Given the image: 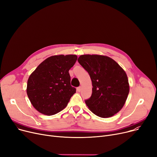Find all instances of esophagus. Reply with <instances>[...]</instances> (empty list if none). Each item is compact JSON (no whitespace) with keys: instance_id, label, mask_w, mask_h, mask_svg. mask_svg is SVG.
I'll return each instance as SVG.
<instances>
[{"instance_id":"1","label":"esophagus","mask_w":157,"mask_h":157,"mask_svg":"<svg viewBox=\"0 0 157 157\" xmlns=\"http://www.w3.org/2000/svg\"><path fill=\"white\" fill-rule=\"evenodd\" d=\"M77 90H78V92H81V86H79V87H78L77 88Z\"/></svg>"}]
</instances>
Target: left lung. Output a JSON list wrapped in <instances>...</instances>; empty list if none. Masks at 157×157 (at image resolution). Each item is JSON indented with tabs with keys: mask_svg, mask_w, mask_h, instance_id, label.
Instances as JSON below:
<instances>
[{
	"mask_svg": "<svg viewBox=\"0 0 157 157\" xmlns=\"http://www.w3.org/2000/svg\"><path fill=\"white\" fill-rule=\"evenodd\" d=\"M78 62L89 74L92 94L85 103L97 116L113 117L121 110L129 93L125 72L111 58L97 55H81Z\"/></svg>",
	"mask_w": 157,
	"mask_h": 157,
	"instance_id": "obj_1",
	"label": "left lung"
}]
</instances>
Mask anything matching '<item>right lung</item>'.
<instances>
[{"mask_svg":"<svg viewBox=\"0 0 157 157\" xmlns=\"http://www.w3.org/2000/svg\"><path fill=\"white\" fill-rule=\"evenodd\" d=\"M74 55H56L40 63L30 76L27 93L32 105L51 116L63 109L76 89L71 85L69 69L76 63Z\"/></svg>","mask_w":157,"mask_h":157,"instance_id":"1","label":"right lung"}]
</instances>
